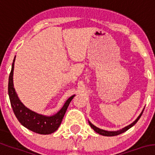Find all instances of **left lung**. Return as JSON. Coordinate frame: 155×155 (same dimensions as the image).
Masks as SVG:
<instances>
[{"instance_id": "8db88e82", "label": "left lung", "mask_w": 155, "mask_h": 155, "mask_svg": "<svg viewBox=\"0 0 155 155\" xmlns=\"http://www.w3.org/2000/svg\"><path fill=\"white\" fill-rule=\"evenodd\" d=\"M143 111H144V110H143ZM143 111L141 112V114H140V115L138 116V117H137V118L136 119L134 122H133L132 124H130V125L127 126V127H125L124 128L121 129V130H117V131H107V130H102V129H100V128H98V127H95V126L94 125V124H92L91 122H89V124H90L91 127L94 129V131H96L97 133H98L99 134H101V135H104V136H116V135H118V134H122V133H124V131H126V130H128V129L130 128V127H132V126H134V124L137 123V120L140 119V117H141V115H142V114H143Z\"/></svg>"}]
</instances>
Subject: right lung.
Wrapping results in <instances>:
<instances>
[{
  "label": "right lung",
  "instance_id": "add662e5",
  "mask_svg": "<svg viewBox=\"0 0 155 155\" xmlns=\"http://www.w3.org/2000/svg\"><path fill=\"white\" fill-rule=\"evenodd\" d=\"M15 61L12 64V68L9 75V81H8V94H9L10 101H11V107L15 116L19 120V122L29 130L34 132L41 134H50L54 133L58 130L61 123L62 121L64 114L68 109V105L74 95L71 96L65 102L63 106L56 114L51 117L41 115L39 114L32 111L28 107H25L21 102L17 95L15 89L13 84V73H14V66H15Z\"/></svg>",
  "mask_w": 155,
  "mask_h": 155
}]
</instances>
